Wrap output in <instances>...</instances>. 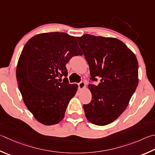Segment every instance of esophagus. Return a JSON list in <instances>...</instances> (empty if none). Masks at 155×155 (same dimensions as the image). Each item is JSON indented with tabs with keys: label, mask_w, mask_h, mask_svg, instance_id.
Returning a JSON list of instances; mask_svg holds the SVG:
<instances>
[{
	"label": "esophagus",
	"mask_w": 155,
	"mask_h": 155,
	"mask_svg": "<svg viewBox=\"0 0 155 155\" xmlns=\"http://www.w3.org/2000/svg\"><path fill=\"white\" fill-rule=\"evenodd\" d=\"M78 87H79V89H83L84 87H85L86 84L84 81H81V82L78 84Z\"/></svg>",
	"instance_id": "obj_1"
}]
</instances>
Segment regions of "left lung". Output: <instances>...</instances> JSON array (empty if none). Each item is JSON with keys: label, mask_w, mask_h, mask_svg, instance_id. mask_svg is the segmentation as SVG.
<instances>
[{"label": "left lung", "mask_w": 155, "mask_h": 155, "mask_svg": "<svg viewBox=\"0 0 155 155\" xmlns=\"http://www.w3.org/2000/svg\"><path fill=\"white\" fill-rule=\"evenodd\" d=\"M89 64L91 101L84 104L87 119L103 126L116 120L127 106L138 85V63L134 53L115 38L84 35L77 38Z\"/></svg>", "instance_id": "obj_1"}]
</instances>
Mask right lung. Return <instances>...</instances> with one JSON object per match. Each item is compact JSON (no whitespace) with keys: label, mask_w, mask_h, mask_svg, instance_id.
<instances>
[{"label":"right lung","mask_w":155,"mask_h":155,"mask_svg":"<svg viewBox=\"0 0 155 155\" xmlns=\"http://www.w3.org/2000/svg\"><path fill=\"white\" fill-rule=\"evenodd\" d=\"M76 38L64 32L39 34L27 42L19 57V89L28 109L43 125L60 122L77 91L66 78V67L73 56L82 55Z\"/></svg>","instance_id":"add662e5"}]
</instances>
